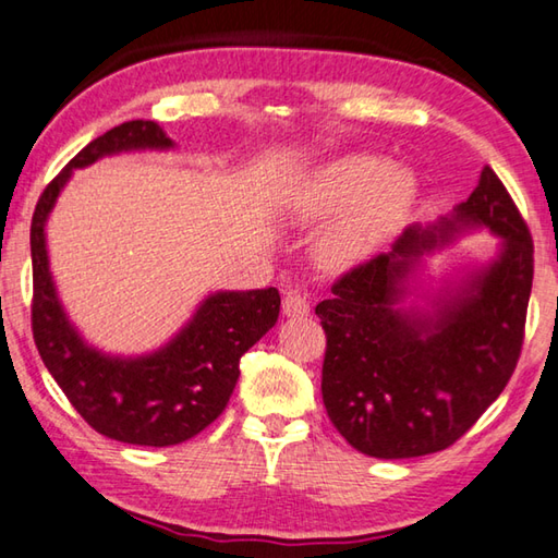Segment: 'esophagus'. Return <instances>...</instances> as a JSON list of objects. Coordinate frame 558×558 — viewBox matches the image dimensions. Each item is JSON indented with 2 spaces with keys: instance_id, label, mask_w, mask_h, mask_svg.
Here are the masks:
<instances>
[{
  "instance_id": "34e87169",
  "label": "esophagus",
  "mask_w": 558,
  "mask_h": 558,
  "mask_svg": "<svg viewBox=\"0 0 558 558\" xmlns=\"http://www.w3.org/2000/svg\"><path fill=\"white\" fill-rule=\"evenodd\" d=\"M282 314H286V317H307L310 298L305 292H288L286 300H282Z\"/></svg>"
}]
</instances>
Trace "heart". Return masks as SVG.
<instances>
[{"label": "heart", "instance_id": "b5f03b06", "mask_svg": "<svg viewBox=\"0 0 558 558\" xmlns=\"http://www.w3.org/2000/svg\"><path fill=\"white\" fill-rule=\"evenodd\" d=\"M417 195L420 180L412 168L356 150L302 180L286 211L298 225L339 217L319 239V260L331 270H351L378 256L400 234Z\"/></svg>", "mask_w": 558, "mask_h": 558}]
</instances>
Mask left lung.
<instances>
[{
  "mask_svg": "<svg viewBox=\"0 0 558 558\" xmlns=\"http://www.w3.org/2000/svg\"><path fill=\"white\" fill-rule=\"evenodd\" d=\"M499 248L420 293L421 258L465 230ZM530 229L485 166L471 197L434 225H412L388 253L333 282L314 312L327 333L322 398L353 449L376 459L437 453L498 400L518 366L534 276ZM410 296L427 308L407 305Z\"/></svg>",
  "mask_w": 558,
  "mask_h": 558,
  "instance_id": "1",
  "label": "left lung"
}]
</instances>
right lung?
Wrapping results in <instances>:
<instances>
[{"instance_id": "add662e5", "label": "right lung", "mask_w": 558, "mask_h": 558, "mask_svg": "<svg viewBox=\"0 0 558 558\" xmlns=\"http://www.w3.org/2000/svg\"><path fill=\"white\" fill-rule=\"evenodd\" d=\"M173 146L156 121L114 126L60 170L32 219V324L40 359L89 427L138 447H173L209 427L236 388L241 356L276 327L280 312L276 288L211 292L173 339L141 356H111L89 347L68 319L50 276L46 221L73 170L105 156Z\"/></svg>"}]
</instances>
